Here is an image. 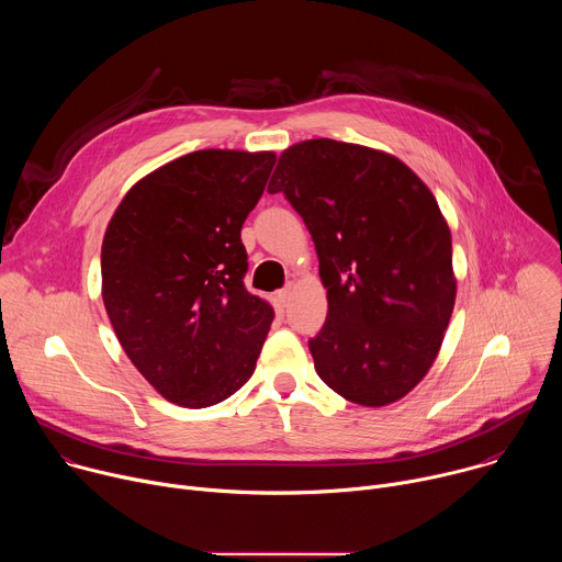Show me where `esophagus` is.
Here are the masks:
<instances>
[{"label":"esophagus","mask_w":562,"mask_h":562,"mask_svg":"<svg viewBox=\"0 0 562 562\" xmlns=\"http://www.w3.org/2000/svg\"><path fill=\"white\" fill-rule=\"evenodd\" d=\"M276 297H278V302H280L282 306H286V302H289V297H291V286H286V289H280V291L276 293Z\"/></svg>","instance_id":"34e87169"}]
</instances>
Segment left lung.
<instances>
[{
    "mask_svg": "<svg viewBox=\"0 0 562 562\" xmlns=\"http://www.w3.org/2000/svg\"><path fill=\"white\" fill-rule=\"evenodd\" d=\"M269 193L302 215L327 289L308 351L349 403L384 407L431 369L456 302L451 231L427 184L395 155L336 139L289 146Z\"/></svg>",
    "mask_w": 562,
    "mask_h": 562,
    "instance_id": "left-lung-1",
    "label": "left lung"
}]
</instances>
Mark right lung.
Returning a JSON list of instances; mask_svg holds the SVG:
<instances>
[{
  "label": "right lung",
  "instance_id": "1",
  "mask_svg": "<svg viewBox=\"0 0 562 562\" xmlns=\"http://www.w3.org/2000/svg\"><path fill=\"white\" fill-rule=\"evenodd\" d=\"M276 153L204 148L131 187L102 243V297L135 369L169 403H222L256 371L273 308L245 289L243 224Z\"/></svg>",
  "mask_w": 562,
  "mask_h": 562
}]
</instances>
